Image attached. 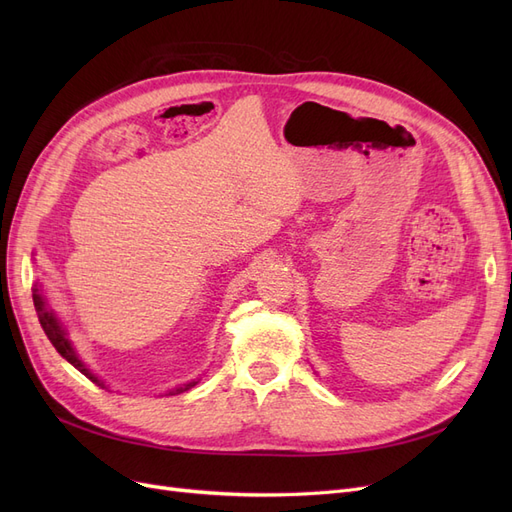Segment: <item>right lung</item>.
I'll use <instances>...</instances> for the list:
<instances>
[{"mask_svg":"<svg viewBox=\"0 0 512 512\" xmlns=\"http://www.w3.org/2000/svg\"><path fill=\"white\" fill-rule=\"evenodd\" d=\"M34 307H36V312H38V320H40V324H42V329H44L46 337L51 339V344L55 346V350H57L61 356H64V359H66L70 365H74L76 369H79L83 376H87L91 382H96L98 386H104V382H102L100 378H96V374H91V371L85 367V363L79 359V354L74 352V348H72V344H70V339H68V333H66V329H64V324H61V322L57 320V316L53 314V309L46 307V301H44V297H42V292H40L38 286L34 288ZM194 384H196L194 380L188 382V384H181V386H177V389H170L168 395H179V393H183V391L192 389Z\"/></svg>","mask_w":512,"mask_h":512,"instance_id":"add662e5","label":"right lung"}]
</instances>
